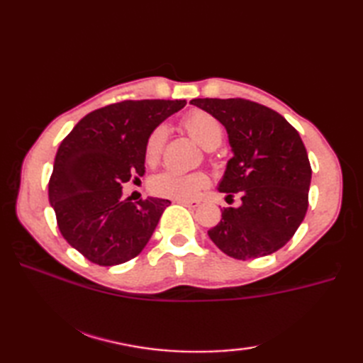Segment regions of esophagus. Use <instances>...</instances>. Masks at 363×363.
Instances as JSON below:
<instances>
[{
  "mask_svg": "<svg viewBox=\"0 0 363 363\" xmlns=\"http://www.w3.org/2000/svg\"><path fill=\"white\" fill-rule=\"evenodd\" d=\"M177 204H182V206H187V207H191V209H195V207H198L199 203L198 199H176Z\"/></svg>",
  "mask_w": 363,
  "mask_h": 363,
  "instance_id": "34e87169",
  "label": "esophagus"
}]
</instances>
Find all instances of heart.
<instances>
[{
  "instance_id": "b5f03b06",
  "label": "heart",
  "mask_w": 363,
  "mask_h": 363,
  "mask_svg": "<svg viewBox=\"0 0 363 363\" xmlns=\"http://www.w3.org/2000/svg\"><path fill=\"white\" fill-rule=\"evenodd\" d=\"M182 128L206 150L217 148L225 138L223 123L215 115L203 109H191L187 112L186 117L182 118ZM165 142L167 128L164 125H159L151 130L145 140L143 154L146 164H157L162 151H164ZM207 186H209V176L204 172L176 173L172 169H165V172L154 174L150 179V189L154 195L174 199L195 198Z\"/></svg>"
}]
</instances>
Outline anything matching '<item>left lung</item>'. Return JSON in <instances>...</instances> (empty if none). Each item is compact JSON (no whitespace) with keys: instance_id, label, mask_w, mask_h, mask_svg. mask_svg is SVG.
<instances>
[{"instance_id":"obj_1","label":"left lung","mask_w":363,"mask_h":363,"mask_svg":"<svg viewBox=\"0 0 363 363\" xmlns=\"http://www.w3.org/2000/svg\"><path fill=\"white\" fill-rule=\"evenodd\" d=\"M191 104L226 128L234 157L218 190L240 207L221 211L212 242L237 260L273 254L295 235L309 207L312 168L298 130L281 113L245 98H196Z\"/></svg>"}]
</instances>
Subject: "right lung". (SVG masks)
I'll return each mask as SVG.
<instances>
[{
    "label": "right lung",
    "mask_w": 363,
    "mask_h": 363,
    "mask_svg": "<svg viewBox=\"0 0 363 363\" xmlns=\"http://www.w3.org/2000/svg\"><path fill=\"white\" fill-rule=\"evenodd\" d=\"M186 101L126 99L87 113L60 143L48 182L60 234L101 267L134 259L150 242L168 199L121 198L145 174V140Z\"/></svg>",
    "instance_id": "right-lung-1"
}]
</instances>
